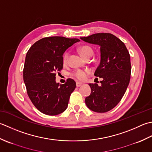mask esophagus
I'll return each instance as SVG.
<instances>
[{"mask_svg": "<svg viewBox=\"0 0 152 152\" xmlns=\"http://www.w3.org/2000/svg\"><path fill=\"white\" fill-rule=\"evenodd\" d=\"M81 85H82V83H81L78 82V81L76 82V86H77V87H79V86H80Z\"/></svg>", "mask_w": 152, "mask_h": 152, "instance_id": "obj_1", "label": "esophagus"}]
</instances>
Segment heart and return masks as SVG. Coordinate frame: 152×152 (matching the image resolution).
Returning <instances> with one entry per match:
<instances>
[{
    "instance_id": "b5f03b06",
    "label": "heart",
    "mask_w": 152,
    "mask_h": 152,
    "mask_svg": "<svg viewBox=\"0 0 152 152\" xmlns=\"http://www.w3.org/2000/svg\"><path fill=\"white\" fill-rule=\"evenodd\" d=\"M78 50L82 56L84 57L85 58H91L94 54L93 49L88 45H83L81 46H80ZM69 56V52H65L63 56V62L64 64L67 62ZM90 73H91V71L88 69H77L73 71V72L71 73V75L75 77V78L77 79L78 80H84L86 79V77H87V75H89Z\"/></svg>"
}]
</instances>
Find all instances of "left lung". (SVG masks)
<instances>
[{
    "label": "left lung",
    "instance_id": "obj_1",
    "mask_svg": "<svg viewBox=\"0 0 152 152\" xmlns=\"http://www.w3.org/2000/svg\"><path fill=\"white\" fill-rule=\"evenodd\" d=\"M80 39L100 46V63L94 75L102 80L100 86L90 83L91 93L85 98L86 105L95 112H107L119 104L128 87L131 73L129 52L124 42L111 33H95Z\"/></svg>",
    "mask_w": 152,
    "mask_h": 152
}]
</instances>
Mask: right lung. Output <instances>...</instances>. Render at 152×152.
Returning <instances> with one entry per match:
<instances>
[{"instance_id":"add662e5","label":"right lung","mask_w":152,"mask_h":152,"mask_svg":"<svg viewBox=\"0 0 152 152\" xmlns=\"http://www.w3.org/2000/svg\"><path fill=\"white\" fill-rule=\"evenodd\" d=\"M79 41L64 37H45L27 52L23 80L31 101L41 113L56 115L67 109L76 83L67 79L64 84L57 83L56 72L63 69L64 52Z\"/></svg>"}]
</instances>
